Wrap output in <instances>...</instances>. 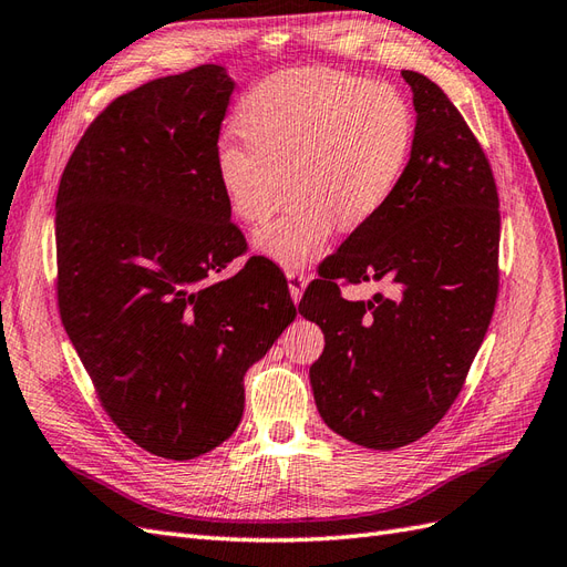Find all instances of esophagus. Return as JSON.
<instances>
[{
  "instance_id": "esophagus-1",
  "label": "esophagus",
  "mask_w": 567,
  "mask_h": 567,
  "mask_svg": "<svg viewBox=\"0 0 567 567\" xmlns=\"http://www.w3.org/2000/svg\"><path fill=\"white\" fill-rule=\"evenodd\" d=\"M286 279H288V291H291L293 302H300L302 293H306V286H308V276L302 271L296 269H288L286 271Z\"/></svg>"
}]
</instances>
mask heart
Returning <instances> with one entry per match:
<instances>
[{"label": "heart", "mask_w": 567, "mask_h": 567, "mask_svg": "<svg viewBox=\"0 0 567 567\" xmlns=\"http://www.w3.org/2000/svg\"><path fill=\"white\" fill-rule=\"evenodd\" d=\"M245 144L220 142L218 187L240 220L259 226V255L288 269L324 252L337 224L351 230L375 218L404 175L413 144L406 99L382 81L337 69H286L259 81L236 107Z\"/></svg>", "instance_id": "heart-1"}]
</instances>
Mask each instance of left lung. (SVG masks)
<instances>
[{
  "label": "left lung",
  "instance_id": "obj_1",
  "mask_svg": "<svg viewBox=\"0 0 567 567\" xmlns=\"http://www.w3.org/2000/svg\"><path fill=\"white\" fill-rule=\"evenodd\" d=\"M413 93L411 158L384 209L327 257L300 300L324 331L310 365L322 421L368 450L416 443L445 416L498 298L501 214L476 136L431 79ZM384 280L391 296L340 298L338 281Z\"/></svg>",
  "mask_w": 567,
  "mask_h": 567
}]
</instances>
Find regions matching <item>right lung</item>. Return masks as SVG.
I'll use <instances>...</instances> for the list:
<instances>
[{"label":"right lung","instance_id":"add662e5","mask_svg":"<svg viewBox=\"0 0 567 567\" xmlns=\"http://www.w3.org/2000/svg\"><path fill=\"white\" fill-rule=\"evenodd\" d=\"M236 81L202 64L91 122L54 204L62 324L107 416L146 452L195 460L236 431L247 368L296 320L279 267L245 252L214 154Z\"/></svg>","mask_w":567,"mask_h":567}]
</instances>
